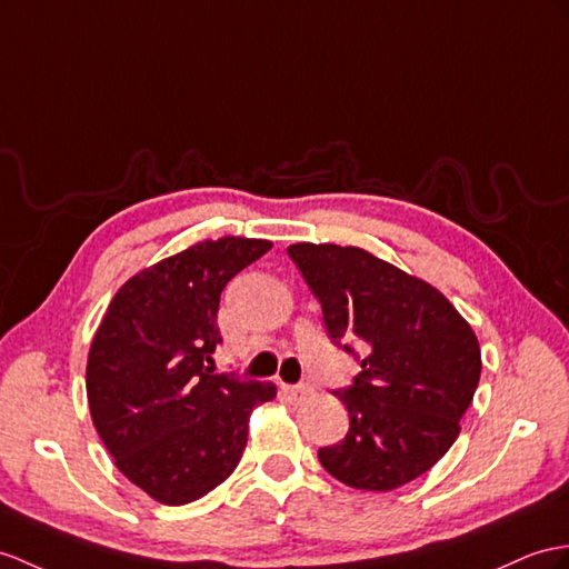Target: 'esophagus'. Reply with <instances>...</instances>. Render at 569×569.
I'll use <instances>...</instances> for the list:
<instances>
[{"instance_id":"esophagus-1","label":"esophagus","mask_w":569,"mask_h":569,"mask_svg":"<svg viewBox=\"0 0 569 569\" xmlns=\"http://www.w3.org/2000/svg\"><path fill=\"white\" fill-rule=\"evenodd\" d=\"M284 389V396L292 406H301L303 400H309L313 396V389L309 383H297V386H282Z\"/></svg>"}]
</instances>
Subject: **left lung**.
<instances>
[{
	"mask_svg": "<svg viewBox=\"0 0 569 569\" xmlns=\"http://www.w3.org/2000/svg\"><path fill=\"white\" fill-rule=\"evenodd\" d=\"M287 253L321 301L328 336L367 350L355 386L336 391L348 435L318 449V461L355 490L420 478L451 449L478 389L473 328L437 287L365 248L303 241Z\"/></svg>",
	"mask_w": 569,
	"mask_h": 569,
	"instance_id": "1",
	"label": "left lung"
}]
</instances>
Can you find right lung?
<instances>
[{"label":"right lung","mask_w":569,"mask_h":569,"mask_svg":"<svg viewBox=\"0 0 569 569\" xmlns=\"http://www.w3.org/2000/svg\"><path fill=\"white\" fill-rule=\"evenodd\" d=\"M272 248L221 237L134 272L96 328L87 398L96 432L120 473L159 505L196 502L239 466L253 408L272 381L210 373L221 342L217 311L233 274Z\"/></svg>","instance_id":"right-lung-1"}]
</instances>
